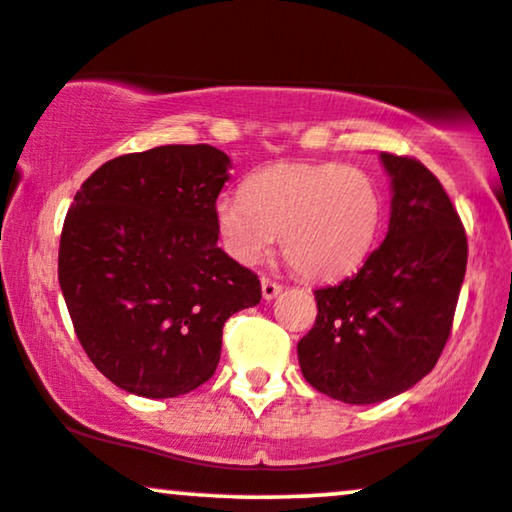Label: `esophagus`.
Here are the masks:
<instances>
[{"mask_svg":"<svg viewBox=\"0 0 512 512\" xmlns=\"http://www.w3.org/2000/svg\"><path fill=\"white\" fill-rule=\"evenodd\" d=\"M279 293H281V283H276L274 279H269V276H262V295H264V300H274Z\"/></svg>","mask_w":512,"mask_h":512,"instance_id":"34e87169","label":"esophagus"}]
</instances>
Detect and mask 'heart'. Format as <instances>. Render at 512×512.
I'll list each match as a JSON object with an SVG mask.
<instances>
[{"label":"heart","mask_w":512,"mask_h":512,"mask_svg":"<svg viewBox=\"0 0 512 512\" xmlns=\"http://www.w3.org/2000/svg\"><path fill=\"white\" fill-rule=\"evenodd\" d=\"M224 248L243 264L281 252L305 279L355 272L377 243L384 190L369 171L338 162L276 164L257 171L245 193H224L214 205Z\"/></svg>","instance_id":"heart-1"}]
</instances>
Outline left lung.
<instances>
[{
    "label": "left lung",
    "mask_w": 512,
    "mask_h": 512,
    "mask_svg": "<svg viewBox=\"0 0 512 512\" xmlns=\"http://www.w3.org/2000/svg\"><path fill=\"white\" fill-rule=\"evenodd\" d=\"M393 200L384 243L360 272L317 288V319L298 343L319 393L369 405L432 372L451 336L467 236L451 197L415 157L381 152Z\"/></svg>",
    "instance_id": "left-lung-1"
}]
</instances>
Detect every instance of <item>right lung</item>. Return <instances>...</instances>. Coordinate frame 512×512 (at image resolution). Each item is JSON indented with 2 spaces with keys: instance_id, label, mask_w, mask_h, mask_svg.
<instances>
[{
  "instance_id": "obj_1",
  "label": "right lung",
  "mask_w": 512,
  "mask_h": 512,
  "mask_svg": "<svg viewBox=\"0 0 512 512\" xmlns=\"http://www.w3.org/2000/svg\"><path fill=\"white\" fill-rule=\"evenodd\" d=\"M229 166L212 145H162L109 159L73 197L59 286L80 346L123 391L176 398L205 384L226 319L260 303L257 274L217 245Z\"/></svg>"
}]
</instances>
